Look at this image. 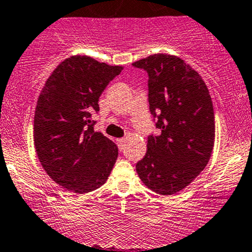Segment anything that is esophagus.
Instances as JSON below:
<instances>
[{
  "label": "esophagus",
  "mask_w": 252,
  "mask_h": 252,
  "mask_svg": "<svg viewBox=\"0 0 252 252\" xmlns=\"http://www.w3.org/2000/svg\"><path fill=\"white\" fill-rule=\"evenodd\" d=\"M116 143H118V147L120 150H123L124 147H125V143H126V139L125 138H120V139L116 140Z\"/></svg>",
  "instance_id": "1"
}]
</instances>
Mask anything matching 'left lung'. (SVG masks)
I'll use <instances>...</instances> for the list:
<instances>
[{
	"mask_svg": "<svg viewBox=\"0 0 252 252\" xmlns=\"http://www.w3.org/2000/svg\"><path fill=\"white\" fill-rule=\"evenodd\" d=\"M149 75V105L158 136H149L136 164L140 180L159 194L177 193L209 162L215 139L212 97L201 75L174 55L154 54L133 62Z\"/></svg>",
	"mask_w": 252,
	"mask_h": 252,
	"instance_id": "obj_1",
	"label": "left lung"
}]
</instances>
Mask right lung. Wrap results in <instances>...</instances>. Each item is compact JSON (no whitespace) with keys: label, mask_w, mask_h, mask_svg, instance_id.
<instances>
[{"label":"right lung","mask_w":252,"mask_h":252,"mask_svg":"<svg viewBox=\"0 0 252 252\" xmlns=\"http://www.w3.org/2000/svg\"><path fill=\"white\" fill-rule=\"evenodd\" d=\"M123 68L74 55L54 69L40 91L34 112V148L47 174L66 190H96L114 167L118 147L94 131L91 114L99 112V96Z\"/></svg>","instance_id":"add662e5"}]
</instances>
